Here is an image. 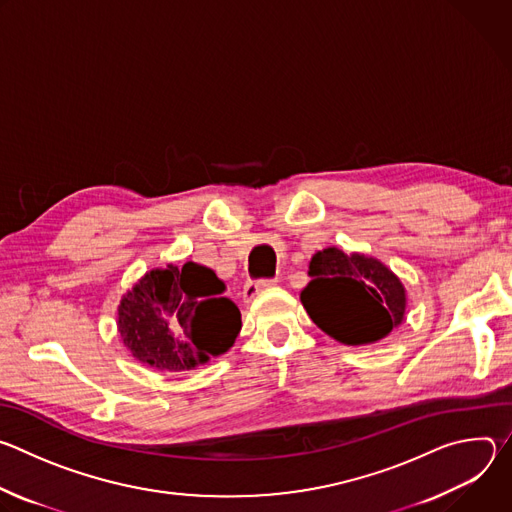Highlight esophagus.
<instances>
[{"label":"esophagus","instance_id":"1","mask_svg":"<svg viewBox=\"0 0 512 512\" xmlns=\"http://www.w3.org/2000/svg\"><path fill=\"white\" fill-rule=\"evenodd\" d=\"M275 283H277L275 279H251V281H247L243 285V300L251 302L259 294V291H263V289H267V287H271Z\"/></svg>","mask_w":512,"mask_h":512}]
</instances>
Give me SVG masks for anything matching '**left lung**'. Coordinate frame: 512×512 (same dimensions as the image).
<instances>
[{"label":"left lung","instance_id":"left-lung-1","mask_svg":"<svg viewBox=\"0 0 512 512\" xmlns=\"http://www.w3.org/2000/svg\"><path fill=\"white\" fill-rule=\"evenodd\" d=\"M310 275L302 304L314 324L338 342L371 344L403 322L405 289L381 261L328 247L312 257Z\"/></svg>","mask_w":512,"mask_h":512}]
</instances>
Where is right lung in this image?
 <instances>
[{"label":"right lung","mask_w":512,"mask_h":512,"mask_svg":"<svg viewBox=\"0 0 512 512\" xmlns=\"http://www.w3.org/2000/svg\"><path fill=\"white\" fill-rule=\"evenodd\" d=\"M212 269L184 263L154 269L119 306V334L131 354L158 371H190L227 352L241 312Z\"/></svg>","instance_id":"obj_1"}]
</instances>
